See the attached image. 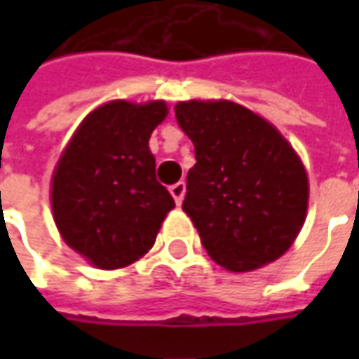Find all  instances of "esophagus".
Instances as JSON below:
<instances>
[{
  "label": "esophagus",
  "mask_w": 359,
  "mask_h": 359,
  "mask_svg": "<svg viewBox=\"0 0 359 359\" xmlns=\"http://www.w3.org/2000/svg\"><path fill=\"white\" fill-rule=\"evenodd\" d=\"M170 191H172L175 203H177V205H182L184 196H186V184H184V182H177V184H173V186L170 187Z\"/></svg>",
  "instance_id": "34e87169"
}]
</instances>
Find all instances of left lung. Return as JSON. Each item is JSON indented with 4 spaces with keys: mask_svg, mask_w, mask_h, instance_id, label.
<instances>
[{
    "mask_svg": "<svg viewBox=\"0 0 359 359\" xmlns=\"http://www.w3.org/2000/svg\"><path fill=\"white\" fill-rule=\"evenodd\" d=\"M180 128L196 147L186 212L205 252L229 271L283 255L308 212V173L269 121L233 102H180Z\"/></svg>",
    "mask_w": 359,
    "mask_h": 359,
    "instance_id": "left-lung-1",
    "label": "left lung"
}]
</instances>
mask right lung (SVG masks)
I'll return each mask as SVG.
<instances>
[{"label":"right lung","instance_id":"1","mask_svg":"<svg viewBox=\"0 0 359 359\" xmlns=\"http://www.w3.org/2000/svg\"><path fill=\"white\" fill-rule=\"evenodd\" d=\"M165 102H109L81 121L51 177V210L63 241L100 269L144 257L175 201L156 180L149 135Z\"/></svg>","mask_w":359,"mask_h":359}]
</instances>
